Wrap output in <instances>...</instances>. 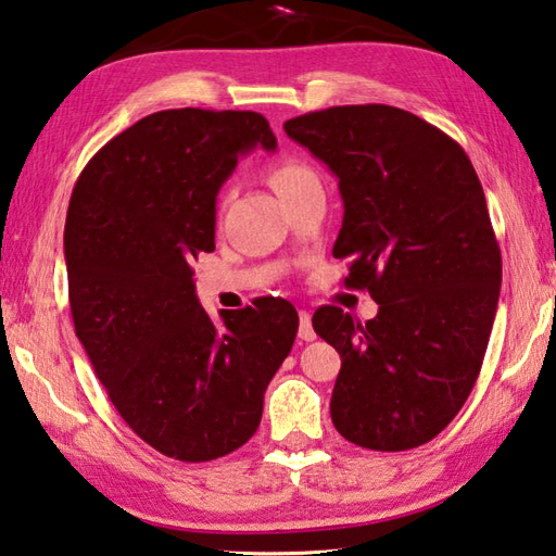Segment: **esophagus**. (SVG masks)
I'll return each instance as SVG.
<instances>
[{
	"label": "esophagus",
	"instance_id": "34e87169",
	"mask_svg": "<svg viewBox=\"0 0 556 556\" xmlns=\"http://www.w3.org/2000/svg\"><path fill=\"white\" fill-rule=\"evenodd\" d=\"M298 337L302 341H314L317 339V333H314L312 327V314L307 309H300V329H298Z\"/></svg>",
	"mask_w": 556,
	"mask_h": 556
}]
</instances>
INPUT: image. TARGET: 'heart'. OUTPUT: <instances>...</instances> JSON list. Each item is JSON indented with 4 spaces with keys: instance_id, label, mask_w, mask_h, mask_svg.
<instances>
[{
    "instance_id": "heart-1",
    "label": "heart",
    "mask_w": 556,
    "mask_h": 556,
    "mask_svg": "<svg viewBox=\"0 0 556 556\" xmlns=\"http://www.w3.org/2000/svg\"><path fill=\"white\" fill-rule=\"evenodd\" d=\"M307 176H314V174H312V169H307L305 164H300L295 160H282L274 166V169H270V186H274L278 193H282V191H288L290 186H295L302 179H307Z\"/></svg>"
}]
</instances>
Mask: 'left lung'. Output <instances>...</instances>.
Returning a JSON list of instances; mask_svg holds the SVG:
<instances>
[{"instance_id": "1", "label": "left lung", "mask_w": 556, "mask_h": 556, "mask_svg": "<svg viewBox=\"0 0 556 556\" xmlns=\"http://www.w3.org/2000/svg\"><path fill=\"white\" fill-rule=\"evenodd\" d=\"M282 128L339 179L333 256L351 258L345 288L380 305L365 324L333 305L314 312L341 355L331 421L382 453L433 441L472 392L498 305L501 249L475 166L450 135L384 103Z\"/></svg>"}]
</instances>
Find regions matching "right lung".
I'll list each match as a JSON object with an SVG mask.
<instances>
[{
  "instance_id": "right-lung-1",
  "label": "right lung",
  "mask_w": 556,
  "mask_h": 556,
  "mask_svg": "<svg viewBox=\"0 0 556 556\" xmlns=\"http://www.w3.org/2000/svg\"><path fill=\"white\" fill-rule=\"evenodd\" d=\"M274 152L254 111L172 109L115 135L70 198L65 261L77 339L123 421L181 463L235 453L256 433L288 358V300L219 312L195 298L193 258L215 249V198L239 154Z\"/></svg>"
}]
</instances>
